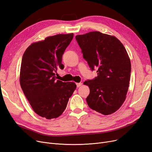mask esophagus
Returning a JSON list of instances; mask_svg holds the SVG:
<instances>
[{"mask_svg": "<svg viewBox=\"0 0 152 152\" xmlns=\"http://www.w3.org/2000/svg\"><path fill=\"white\" fill-rule=\"evenodd\" d=\"M81 85H82V83H76V86H77V88L80 87Z\"/></svg>", "mask_w": 152, "mask_h": 152, "instance_id": "1", "label": "esophagus"}]
</instances>
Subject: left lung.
<instances>
[{
  "instance_id": "obj_1",
  "label": "left lung",
  "mask_w": 152,
  "mask_h": 152,
  "mask_svg": "<svg viewBox=\"0 0 152 152\" xmlns=\"http://www.w3.org/2000/svg\"><path fill=\"white\" fill-rule=\"evenodd\" d=\"M83 58L97 77L84 82L90 93L86 98L89 107L104 115L118 110L125 102L131 75L130 59L116 37L98 31L76 36Z\"/></svg>"
}]
</instances>
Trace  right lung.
<instances>
[{"mask_svg": "<svg viewBox=\"0 0 152 152\" xmlns=\"http://www.w3.org/2000/svg\"><path fill=\"white\" fill-rule=\"evenodd\" d=\"M73 36L48 37L31 44L22 56L21 88L35 113L48 120L62 115L76 88L75 83L63 82L55 76L58 69L64 68L62 56Z\"/></svg>", "mask_w": 152, "mask_h": 152, "instance_id": "obj_1", "label": "right lung"}]
</instances>
